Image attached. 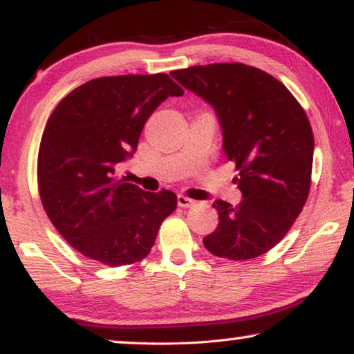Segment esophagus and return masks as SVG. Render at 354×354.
Here are the masks:
<instances>
[{
    "label": "esophagus",
    "mask_w": 354,
    "mask_h": 354,
    "mask_svg": "<svg viewBox=\"0 0 354 354\" xmlns=\"http://www.w3.org/2000/svg\"><path fill=\"white\" fill-rule=\"evenodd\" d=\"M194 202H196V201L189 199V198H187V196H183V194H178V196H177V204H178V207L188 208V207H191V205H194Z\"/></svg>",
    "instance_id": "1"
}]
</instances>
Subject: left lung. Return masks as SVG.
<instances>
[{"mask_svg": "<svg viewBox=\"0 0 354 354\" xmlns=\"http://www.w3.org/2000/svg\"><path fill=\"white\" fill-rule=\"evenodd\" d=\"M185 89L212 105L223 149L235 161L243 199L215 201L218 227L204 239L213 256L249 260L279 243L310 189L314 133L304 109L281 81L240 62L171 72Z\"/></svg>", "mask_w": 354, "mask_h": 354, "instance_id": "1", "label": "left lung"}]
</instances>
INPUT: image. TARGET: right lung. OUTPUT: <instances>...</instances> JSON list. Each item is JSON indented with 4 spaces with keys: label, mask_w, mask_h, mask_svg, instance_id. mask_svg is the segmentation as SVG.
Wrapping results in <instances>:
<instances>
[{
    "label": "right lung",
    "mask_w": 354,
    "mask_h": 354,
    "mask_svg": "<svg viewBox=\"0 0 354 354\" xmlns=\"http://www.w3.org/2000/svg\"><path fill=\"white\" fill-rule=\"evenodd\" d=\"M183 89L166 73L91 80L55 108L39 147L42 205L83 256L108 266L139 262L152 249L172 191L149 193L115 172L131 158L144 124Z\"/></svg>",
    "instance_id": "add662e5"
}]
</instances>
